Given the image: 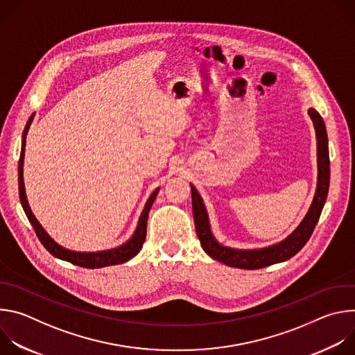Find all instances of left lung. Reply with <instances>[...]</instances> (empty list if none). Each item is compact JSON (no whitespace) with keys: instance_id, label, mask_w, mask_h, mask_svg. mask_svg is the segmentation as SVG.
<instances>
[{"instance_id":"left-lung-1","label":"left lung","mask_w":355,"mask_h":355,"mask_svg":"<svg viewBox=\"0 0 355 355\" xmlns=\"http://www.w3.org/2000/svg\"><path fill=\"white\" fill-rule=\"evenodd\" d=\"M308 114L313 122V126L316 130V140H318V187H316L313 202L306 216L303 218L300 225L285 240L264 248H254V250H239V248L222 245L212 234L204 200H202L196 188L191 184L195 230L199 237L202 248L205 250V252L209 257L229 267L243 268V270H259V268L268 267L271 264L289 260L308 243V240L313 233L315 226L319 222L322 209L324 207V202L327 198L329 184H330V160H329V143H327L326 126H324L323 118L316 110L311 108Z\"/></svg>"}]
</instances>
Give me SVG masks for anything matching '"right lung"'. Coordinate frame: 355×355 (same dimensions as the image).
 <instances>
[{"label":"right lung","instance_id":"right-lung-1","mask_svg":"<svg viewBox=\"0 0 355 355\" xmlns=\"http://www.w3.org/2000/svg\"><path fill=\"white\" fill-rule=\"evenodd\" d=\"M35 114L31 115V118L26 122V126L24 129V135H22V150H21V157H19V164H18V185H19V199L22 208L31 222V225L33 226L37 239L40 240V243L43 244V247L50 252V254L55 256L56 259L69 261L74 266L78 267H84V268H103V267H108V266H116V264H122L129 261L130 259H133L137 252L140 251L144 239H146V229H147V218H148V211L153 205V202L159 193V188L150 195V198L147 199L144 209L139 218V223L137 227L133 233V236L122 245L116 247V248H111V250H104V251H95V252H80V251H71L67 250L64 247H62L60 244H58L52 237H50L46 230L42 227V225L37 222V219L35 218V215L32 214L28 199H26V192H25V184H24V157H25V140H26V135L29 130V126L33 121Z\"/></svg>","mask_w":355,"mask_h":355}]
</instances>
